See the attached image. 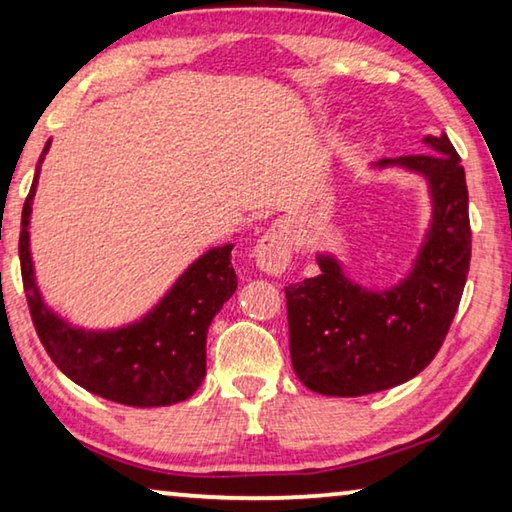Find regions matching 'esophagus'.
Segmentation results:
<instances>
[{"label":"esophagus","mask_w":512,"mask_h":512,"mask_svg":"<svg viewBox=\"0 0 512 512\" xmlns=\"http://www.w3.org/2000/svg\"><path fill=\"white\" fill-rule=\"evenodd\" d=\"M291 262V227L287 223H275L271 230L255 246V264L264 273L280 275Z\"/></svg>","instance_id":"esophagus-1"}]
</instances>
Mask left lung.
Returning <instances> with one entry per match:
<instances>
[{
  "label": "left lung",
  "mask_w": 512,
  "mask_h": 512,
  "mask_svg": "<svg viewBox=\"0 0 512 512\" xmlns=\"http://www.w3.org/2000/svg\"><path fill=\"white\" fill-rule=\"evenodd\" d=\"M431 152L380 159L428 182L433 216L410 273L389 289L348 280L335 255L321 273L285 287L296 376L323 396H364L424 371L456 316L472 257L465 168L449 136H426Z\"/></svg>",
  "instance_id": "left-lung-1"
}]
</instances>
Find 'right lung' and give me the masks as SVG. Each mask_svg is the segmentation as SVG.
<instances>
[{
	"mask_svg": "<svg viewBox=\"0 0 512 512\" xmlns=\"http://www.w3.org/2000/svg\"><path fill=\"white\" fill-rule=\"evenodd\" d=\"M50 145L52 141L45 143L36 164L20 227L22 282L40 342L70 380L102 399L134 408L186 401L205 380L207 330L237 291L234 246L225 243L200 255L143 319L111 330L75 328L47 307L29 248L31 205Z\"/></svg>",
	"mask_w": 512,
	"mask_h": 512,
	"instance_id": "1",
	"label": "right lung"
}]
</instances>
